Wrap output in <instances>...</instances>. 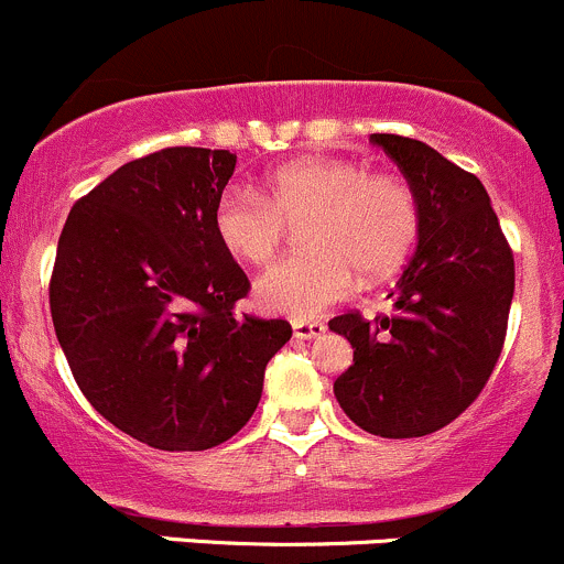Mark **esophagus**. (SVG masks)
Returning <instances> with one entry per match:
<instances>
[{"instance_id":"1","label":"esophagus","mask_w":564,"mask_h":564,"mask_svg":"<svg viewBox=\"0 0 564 564\" xmlns=\"http://www.w3.org/2000/svg\"><path fill=\"white\" fill-rule=\"evenodd\" d=\"M293 334L295 339H317L325 334L323 321H293Z\"/></svg>"}]
</instances>
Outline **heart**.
<instances>
[{
  "mask_svg": "<svg viewBox=\"0 0 564 564\" xmlns=\"http://www.w3.org/2000/svg\"><path fill=\"white\" fill-rule=\"evenodd\" d=\"M212 223L225 252L252 269L274 263L288 225L301 223L306 252L271 269L254 293L263 310L306 321L345 301L356 274L380 280L408 258L417 200L393 173H367L341 156H301L271 171L258 195L228 189Z\"/></svg>",
  "mask_w": 564,
  "mask_h": 564,
  "instance_id": "heart-1",
  "label": "heart"
}]
</instances>
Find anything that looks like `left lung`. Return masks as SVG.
<instances>
[{
	"label": "left lung",
	"instance_id": "1",
	"mask_svg": "<svg viewBox=\"0 0 564 564\" xmlns=\"http://www.w3.org/2000/svg\"><path fill=\"white\" fill-rule=\"evenodd\" d=\"M417 200V249L391 290L393 310L328 323L352 345L334 393L352 423L388 440L456 421L489 382L508 334L513 249L478 176L426 143L375 132Z\"/></svg>",
	"mask_w": 564,
	"mask_h": 564
}]
</instances>
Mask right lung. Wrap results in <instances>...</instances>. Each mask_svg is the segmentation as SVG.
<instances>
[{"mask_svg": "<svg viewBox=\"0 0 564 564\" xmlns=\"http://www.w3.org/2000/svg\"><path fill=\"white\" fill-rule=\"evenodd\" d=\"M225 149L171 147L69 208L48 282L56 339L89 404L156 451L234 437L263 393L288 321L236 315L249 280L214 234Z\"/></svg>", "mask_w": 564, "mask_h": 564, "instance_id": "1", "label": "right lung"}]
</instances>
